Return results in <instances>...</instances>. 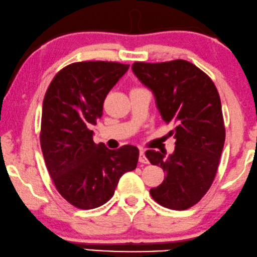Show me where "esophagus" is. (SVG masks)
<instances>
[{"instance_id": "obj_1", "label": "esophagus", "mask_w": 257, "mask_h": 257, "mask_svg": "<svg viewBox=\"0 0 257 257\" xmlns=\"http://www.w3.org/2000/svg\"><path fill=\"white\" fill-rule=\"evenodd\" d=\"M139 161H140V163H144V164L149 163V161H148V158L146 156V151H144V150H140Z\"/></svg>"}]
</instances>
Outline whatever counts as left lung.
<instances>
[{
    "instance_id": "left-lung-1",
    "label": "left lung",
    "mask_w": 257,
    "mask_h": 257,
    "mask_svg": "<svg viewBox=\"0 0 257 257\" xmlns=\"http://www.w3.org/2000/svg\"><path fill=\"white\" fill-rule=\"evenodd\" d=\"M134 74L153 92L169 134L176 139L175 151L148 150L153 165L165 172L151 197L166 208L183 211L196 205L211 187L225 144L221 101L211 78L190 61L132 65Z\"/></svg>"
}]
</instances>
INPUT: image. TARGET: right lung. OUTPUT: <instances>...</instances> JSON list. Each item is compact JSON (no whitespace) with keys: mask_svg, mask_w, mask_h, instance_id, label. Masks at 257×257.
I'll return each instance as SVG.
<instances>
[{"mask_svg":"<svg viewBox=\"0 0 257 257\" xmlns=\"http://www.w3.org/2000/svg\"><path fill=\"white\" fill-rule=\"evenodd\" d=\"M128 68L113 61L73 63L58 72L45 93L43 156L58 192L78 208L106 204L121 176L136 169V147L109 150L103 143H94L89 129L102 115L107 94Z\"/></svg>","mask_w":257,"mask_h":257,"instance_id":"add662e5","label":"right lung"}]
</instances>
